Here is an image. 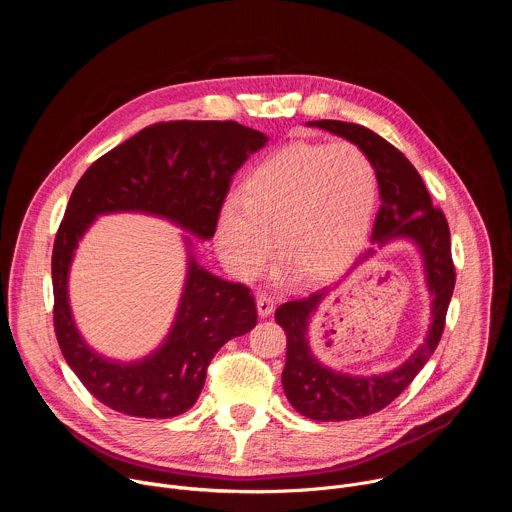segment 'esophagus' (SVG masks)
<instances>
[{
    "instance_id": "34e87169",
    "label": "esophagus",
    "mask_w": 512,
    "mask_h": 512,
    "mask_svg": "<svg viewBox=\"0 0 512 512\" xmlns=\"http://www.w3.org/2000/svg\"><path fill=\"white\" fill-rule=\"evenodd\" d=\"M257 312L261 318H267L271 312H273V300L265 294L257 296Z\"/></svg>"
}]
</instances>
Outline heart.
<instances>
[{
	"mask_svg": "<svg viewBox=\"0 0 512 512\" xmlns=\"http://www.w3.org/2000/svg\"><path fill=\"white\" fill-rule=\"evenodd\" d=\"M377 174L350 141L289 143L259 162L216 218V251L239 279H255L273 255L304 279L346 269L371 231Z\"/></svg>",
	"mask_w": 512,
	"mask_h": 512,
	"instance_id": "1",
	"label": "heart"
}]
</instances>
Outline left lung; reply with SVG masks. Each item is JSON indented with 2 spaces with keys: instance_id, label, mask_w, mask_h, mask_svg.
Here are the masks:
<instances>
[{
  "instance_id": "left-lung-1",
  "label": "left lung",
  "mask_w": 512,
  "mask_h": 512,
  "mask_svg": "<svg viewBox=\"0 0 512 512\" xmlns=\"http://www.w3.org/2000/svg\"><path fill=\"white\" fill-rule=\"evenodd\" d=\"M320 129L332 131L356 143L375 166L381 190V206L373 227V243L383 247L393 239H411L419 247L425 263L427 285L433 296L431 328L425 342L399 369L377 377H350L330 371L314 358L308 346L310 314L318 308L328 287L308 296L281 304L275 310L277 324L285 330L287 352L281 383L285 397L302 415L316 421H346L367 417L395 401L433 354L444 334L448 306L456 285L452 261L450 227L446 214L431 204L429 192L413 164L375 131L346 121H312ZM369 249L360 261L369 259Z\"/></svg>"
}]
</instances>
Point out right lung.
<instances>
[{
	"instance_id": "obj_1",
	"label": "right lung",
	"mask_w": 512,
	"mask_h": 512,
	"mask_svg": "<svg viewBox=\"0 0 512 512\" xmlns=\"http://www.w3.org/2000/svg\"><path fill=\"white\" fill-rule=\"evenodd\" d=\"M267 137L237 121H162L101 156L81 176L52 249L54 332L62 356L103 405L133 417L168 419L188 411L212 356L257 324L243 283L225 281L190 257L180 310L166 342L148 358L119 364L95 354L72 322L68 267L97 214L141 210L210 239L235 172Z\"/></svg>"
}]
</instances>
